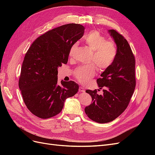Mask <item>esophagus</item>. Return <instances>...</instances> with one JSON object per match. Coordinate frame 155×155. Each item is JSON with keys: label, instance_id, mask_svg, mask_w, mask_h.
<instances>
[{"label": "esophagus", "instance_id": "34e87169", "mask_svg": "<svg viewBox=\"0 0 155 155\" xmlns=\"http://www.w3.org/2000/svg\"><path fill=\"white\" fill-rule=\"evenodd\" d=\"M85 88H84V87H79V92H85Z\"/></svg>", "mask_w": 155, "mask_h": 155}]
</instances>
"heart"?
Returning a JSON list of instances; mask_svg holds the SVG:
<instances>
[{
    "mask_svg": "<svg viewBox=\"0 0 155 155\" xmlns=\"http://www.w3.org/2000/svg\"><path fill=\"white\" fill-rule=\"evenodd\" d=\"M84 41L92 50L91 63H94L98 70H104L110 67L116 58L118 48L114 41H107L100 31L93 30L84 37ZM78 43H75L70 51V55L76 48ZM96 67L94 64L79 66L74 70V76L81 83H87L94 76Z\"/></svg>",
    "mask_w": 155,
    "mask_h": 155,
    "instance_id": "b5f03b06",
    "label": "heart"
}]
</instances>
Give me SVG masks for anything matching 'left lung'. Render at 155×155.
Masks as SVG:
<instances>
[{"instance_id": "obj_1", "label": "left lung", "mask_w": 155, "mask_h": 155, "mask_svg": "<svg viewBox=\"0 0 155 155\" xmlns=\"http://www.w3.org/2000/svg\"><path fill=\"white\" fill-rule=\"evenodd\" d=\"M109 31L118 52L114 63L97 79L100 88H104V94H98L96 89L86 91L92 101L85 107V113L91 120L100 124L110 122L123 113L136 87L135 58L132 50L122 35L114 30Z\"/></svg>"}]
</instances>
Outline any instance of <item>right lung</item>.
<instances>
[{"label": "right lung", "instance_id": "obj_1", "mask_svg": "<svg viewBox=\"0 0 155 155\" xmlns=\"http://www.w3.org/2000/svg\"><path fill=\"white\" fill-rule=\"evenodd\" d=\"M85 28L68 24L37 38L25 56L18 87L25 104L33 114L47 119L62 110L67 97L78 92L74 81L58 84V68L67 64L72 46L83 35Z\"/></svg>", "mask_w": 155, "mask_h": 155}]
</instances>
